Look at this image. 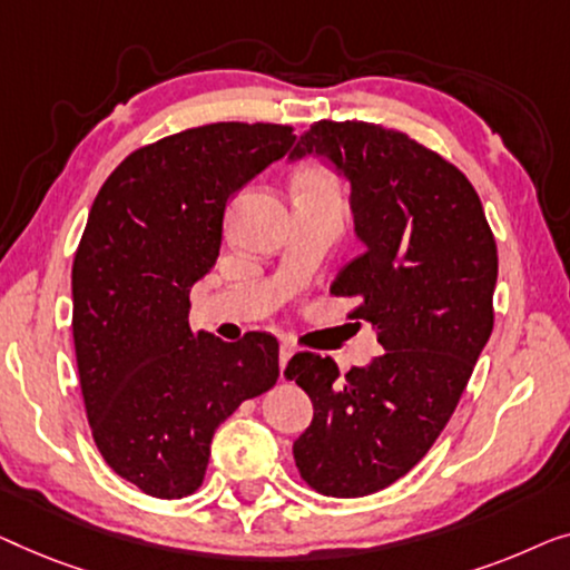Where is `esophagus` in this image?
<instances>
[{"label":"esophagus","instance_id":"esophagus-1","mask_svg":"<svg viewBox=\"0 0 570 570\" xmlns=\"http://www.w3.org/2000/svg\"><path fill=\"white\" fill-rule=\"evenodd\" d=\"M294 356V348L288 343H282V351H278V364H282V380H284V368L288 364V358Z\"/></svg>","mask_w":570,"mask_h":570}]
</instances>
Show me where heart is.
<instances>
[{
  "instance_id": "b5f03b06",
  "label": "heart",
  "mask_w": 570,
  "mask_h": 570,
  "mask_svg": "<svg viewBox=\"0 0 570 570\" xmlns=\"http://www.w3.org/2000/svg\"><path fill=\"white\" fill-rule=\"evenodd\" d=\"M296 196L315 198V202H338V183L323 165H307L294 178Z\"/></svg>"
}]
</instances>
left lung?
I'll use <instances>...</instances> for the list:
<instances>
[{
	"label": "left lung",
	"mask_w": 570,
	"mask_h": 570,
	"mask_svg": "<svg viewBox=\"0 0 570 570\" xmlns=\"http://www.w3.org/2000/svg\"><path fill=\"white\" fill-rule=\"evenodd\" d=\"M325 157L351 183L356 255L335 296H362L384 354L341 376L331 356L296 354L286 380L315 407L294 442L299 475L358 499L411 472L452 419L493 331L499 253L470 180L407 134L317 121L292 159Z\"/></svg>",
	"instance_id": "obj_1"
}]
</instances>
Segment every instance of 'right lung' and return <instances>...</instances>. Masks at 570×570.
Returning <instances> with one entry per match:
<instances>
[{
    "label": "right lung",
    "instance_id": "right-lung-1",
    "mask_svg": "<svg viewBox=\"0 0 570 570\" xmlns=\"http://www.w3.org/2000/svg\"><path fill=\"white\" fill-rule=\"evenodd\" d=\"M276 124H208L136 149L102 183L71 266L79 384L102 460L155 499L202 485L214 431L278 380V341L194 333L227 202L282 159Z\"/></svg>",
    "mask_w": 570,
    "mask_h": 570
}]
</instances>
